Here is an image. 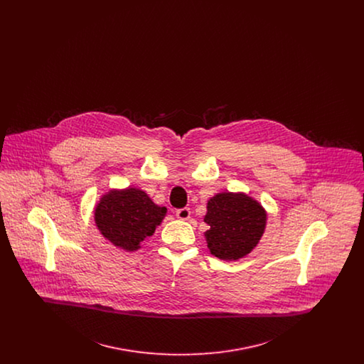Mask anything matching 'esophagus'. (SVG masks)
<instances>
[{
  "mask_svg": "<svg viewBox=\"0 0 364 364\" xmlns=\"http://www.w3.org/2000/svg\"><path fill=\"white\" fill-rule=\"evenodd\" d=\"M191 215V210L188 208H178L177 211H176V217L178 218V220H183V221H186V220H188Z\"/></svg>",
  "mask_w": 364,
  "mask_h": 364,
  "instance_id": "1",
  "label": "esophagus"
}]
</instances>
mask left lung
<instances>
[{
    "instance_id": "1",
    "label": "left lung",
    "mask_w": 364,
    "mask_h": 364,
    "mask_svg": "<svg viewBox=\"0 0 364 364\" xmlns=\"http://www.w3.org/2000/svg\"><path fill=\"white\" fill-rule=\"evenodd\" d=\"M205 223L210 252L224 260L248 255L259 242L266 228V211L245 193H217L208 202Z\"/></svg>"
}]
</instances>
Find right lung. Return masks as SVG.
<instances>
[{
  "instance_id": "right-lung-1",
  "label": "right lung",
  "mask_w": 364,
  "mask_h": 364,
  "mask_svg": "<svg viewBox=\"0 0 364 364\" xmlns=\"http://www.w3.org/2000/svg\"><path fill=\"white\" fill-rule=\"evenodd\" d=\"M166 214L138 188L109 191L95 208V224L116 247L136 251L140 242L156 232Z\"/></svg>"
}]
</instances>
